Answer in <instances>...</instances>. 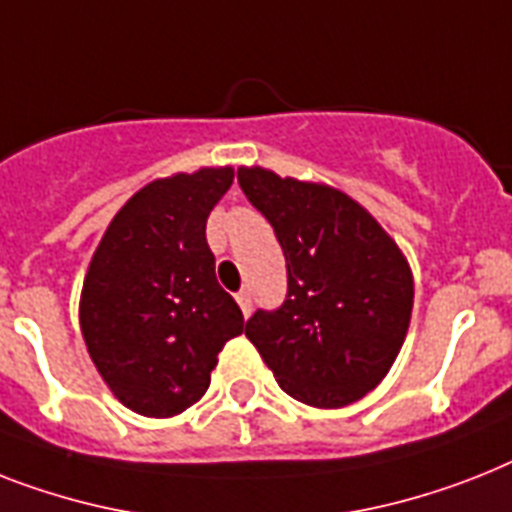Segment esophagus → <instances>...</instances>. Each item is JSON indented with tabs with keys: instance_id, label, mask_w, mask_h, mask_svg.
Wrapping results in <instances>:
<instances>
[{
	"instance_id": "obj_1",
	"label": "esophagus",
	"mask_w": 512,
	"mask_h": 512,
	"mask_svg": "<svg viewBox=\"0 0 512 512\" xmlns=\"http://www.w3.org/2000/svg\"><path fill=\"white\" fill-rule=\"evenodd\" d=\"M236 302H239V307H242L244 318H249V313H252V294H249L247 289H242V292L236 294Z\"/></svg>"
}]
</instances>
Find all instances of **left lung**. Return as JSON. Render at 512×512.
<instances>
[{
    "label": "left lung",
    "instance_id": "8db88e82",
    "mask_svg": "<svg viewBox=\"0 0 512 512\" xmlns=\"http://www.w3.org/2000/svg\"><path fill=\"white\" fill-rule=\"evenodd\" d=\"M286 257L284 305L257 310L244 334L278 386L313 407H344L376 389L405 342L413 273L365 207L326 184L239 168Z\"/></svg>",
    "mask_w": 512,
    "mask_h": 512
}]
</instances>
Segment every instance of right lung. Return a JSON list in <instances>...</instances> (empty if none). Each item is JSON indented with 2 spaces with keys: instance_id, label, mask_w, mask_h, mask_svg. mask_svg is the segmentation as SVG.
Wrapping results in <instances>:
<instances>
[{
  "instance_id": "obj_1",
  "label": "right lung",
  "mask_w": 512,
  "mask_h": 512,
  "mask_svg": "<svg viewBox=\"0 0 512 512\" xmlns=\"http://www.w3.org/2000/svg\"><path fill=\"white\" fill-rule=\"evenodd\" d=\"M234 168L147 184L107 226L81 292V331L112 394L134 413L170 418L207 392L244 315L215 278L207 215Z\"/></svg>"
}]
</instances>
